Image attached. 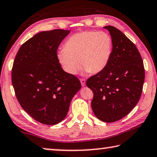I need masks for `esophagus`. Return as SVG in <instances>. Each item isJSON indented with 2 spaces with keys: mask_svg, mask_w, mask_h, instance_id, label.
<instances>
[{
  "mask_svg": "<svg viewBox=\"0 0 157 157\" xmlns=\"http://www.w3.org/2000/svg\"><path fill=\"white\" fill-rule=\"evenodd\" d=\"M80 82L82 86H85V84H86V80L84 79H80Z\"/></svg>",
  "mask_w": 157,
  "mask_h": 157,
  "instance_id": "obj_1",
  "label": "esophagus"
}]
</instances>
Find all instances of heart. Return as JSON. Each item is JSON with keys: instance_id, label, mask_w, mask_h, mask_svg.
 Returning <instances> with one entry per match:
<instances>
[{"instance_id": "1", "label": "heart", "mask_w": 157, "mask_h": 157, "mask_svg": "<svg viewBox=\"0 0 157 157\" xmlns=\"http://www.w3.org/2000/svg\"><path fill=\"white\" fill-rule=\"evenodd\" d=\"M63 48L57 52V56L66 73L75 75L80 69L81 63L85 73H98L109 62L113 43L107 33L87 31L69 37Z\"/></svg>"}]
</instances>
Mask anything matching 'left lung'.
<instances>
[{
  "instance_id": "8db88e82",
  "label": "left lung",
  "mask_w": 157,
  "mask_h": 157,
  "mask_svg": "<svg viewBox=\"0 0 157 157\" xmlns=\"http://www.w3.org/2000/svg\"><path fill=\"white\" fill-rule=\"evenodd\" d=\"M113 43L109 62L91 77L86 86L94 92L95 116L105 123L121 120L135 107L142 94L145 70L136 46L118 29L107 25Z\"/></svg>"
}]
</instances>
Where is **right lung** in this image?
Segmentation results:
<instances>
[{
  "label": "right lung",
  "instance_id": "right-lung-1",
  "mask_svg": "<svg viewBox=\"0 0 157 157\" xmlns=\"http://www.w3.org/2000/svg\"><path fill=\"white\" fill-rule=\"evenodd\" d=\"M70 32L57 29L36 34L21 46L13 63L12 82L18 102L42 124L62 121L81 89L79 79L66 73L57 59L58 47Z\"/></svg>",
  "mask_w": 157,
  "mask_h": 157
}]
</instances>
